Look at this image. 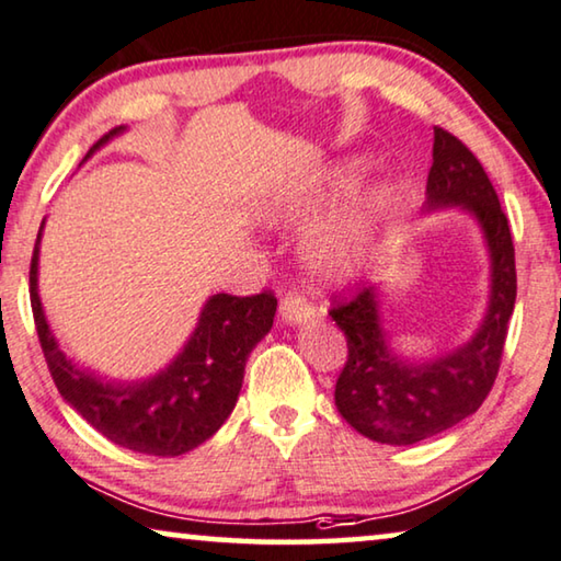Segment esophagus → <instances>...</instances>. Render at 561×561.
Returning <instances> with one entry per match:
<instances>
[{"label": "esophagus", "instance_id": "1", "mask_svg": "<svg viewBox=\"0 0 561 561\" xmlns=\"http://www.w3.org/2000/svg\"><path fill=\"white\" fill-rule=\"evenodd\" d=\"M314 309L309 307L299 295H287L279 302V317L287 324H305L307 320H312Z\"/></svg>", "mask_w": 561, "mask_h": 561}]
</instances>
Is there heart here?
Returning a JSON list of instances; mask_svg holds the SVG:
<instances>
[{"label":"heart","instance_id":"b5f03b06","mask_svg":"<svg viewBox=\"0 0 561 561\" xmlns=\"http://www.w3.org/2000/svg\"><path fill=\"white\" fill-rule=\"evenodd\" d=\"M365 165L357 158H342L324 165L295 186L272 191L262 201V216L270 224H302L350 194L363 181ZM382 201L378 196L355 198L342 211L312 231L302 247V264L309 277L322 287L350 284L365 262L373 244L375 224L380 219Z\"/></svg>","mask_w":561,"mask_h":561}]
</instances>
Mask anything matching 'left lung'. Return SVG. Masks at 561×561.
I'll return each instance as SVG.
<instances>
[{
	"instance_id": "obj_1",
	"label": "left lung",
	"mask_w": 561,
	"mask_h": 561,
	"mask_svg": "<svg viewBox=\"0 0 561 561\" xmlns=\"http://www.w3.org/2000/svg\"><path fill=\"white\" fill-rule=\"evenodd\" d=\"M448 208L471 216L489 256L486 309L471 337L428 357L405 355L382 320V284L330 312L347 340L334 405L357 433L388 446H413L479 411L504 353L516 302L512 231L479 158L448 130L436 128L423 214Z\"/></svg>"
}]
</instances>
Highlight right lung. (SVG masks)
Instances as JSON below:
<instances>
[{
	"mask_svg": "<svg viewBox=\"0 0 561 561\" xmlns=\"http://www.w3.org/2000/svg\"><path fill=\"white\" fill-rule=\"evenodd\" d=\"M125 130L121 125L100 138L85 161ZM42 231L45 221L32 254L30 297L42 353L65 403L115 446L136 454L181 456L211 438L237 405L249 355L272 330L274 295H211L169 365L148 378L115 380L67 357L49 328L39 297Z\"/></svg>",
	"mask_w": 561,
	"mask_h": 561,
	"instance_id": "right-lung-1",
	"label": "right lung"
}]
</instances>
